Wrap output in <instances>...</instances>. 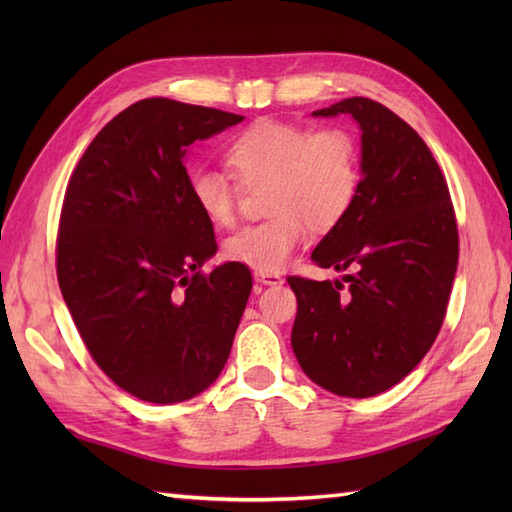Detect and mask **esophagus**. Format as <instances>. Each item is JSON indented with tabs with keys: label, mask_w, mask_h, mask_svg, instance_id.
<instances>
[{
	"label": "esophagus",
	"mask_w": 512,
	"mask_h": 512,
	"mask_svg": "<svg viewBox=\"0 0 512 512\" xmlns=\"http://www.w3.org/2000/svg\"><path fill=\"white\" fill-rule=\"evenodd\" d=\"M255 279L264 286H281L284 284V277L279 273H255Z\"/></svg>",
	"instance_id": "34e87169"
}]
</instances>
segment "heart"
I'll return each mask as SVG.
<instances>
[{"instance_id":"1","label":"heart","mask_w":512,"mask_h":512,"mask_svg":"<svg viewBox=\"0 0 512 512\" xmlns=\"http://www.w3.org/2000/svg\"><path fill=\"white\" fill-rule=\"evenodd\" d=\"M224 162L233 180L211 169L189 176V198L206 222L231 228L243 189L268 184V220L224 242V255L257 273H275L317 233L341 226L361 191V149L343 127L312 129L284 121H255L231 138Z\"/></svg>"}]
</instances>
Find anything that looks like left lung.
I'll return each instance as SVG.
<instances>
[{
  "label": "left lung",
  "instance_id": "left-lung-1",
  "mask_svg": "<svg viewBox=\"0 0 512 512\" xmlns=\"http://www.w3.org/2000/svg\"><path fill=\"white\" fill-rule=\"evenodd\" d=\"M336 114L361 125V191L312 262L350 275L334 284L288 277L297 295L290 341L314 383L369 398L431 350L447 317L460 239L447 180L416 129L363 96L314 112Z\"/></svg>",
  "mask_w": 512,
  "mask_h": 512
}]
</instances>
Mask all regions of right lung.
<instances>
[{"label":"right lung","mask_w":512,"mask_h":512,"mask_svg":"<svg viewBox=\"0 0 512 512\" xmlns=\"http://www.w3.org/2000/svg\"><path fill=\"white\" fill-rule=\"evenodd\" d=\"M244 116L171 99L116 114L74 167L59 217L57 279L94 363L145 402L189 400L220 376L253 277L202 266L213 224L189 198L184 154Z\"/></svg>","instance_id":"1"}]
</instances>
